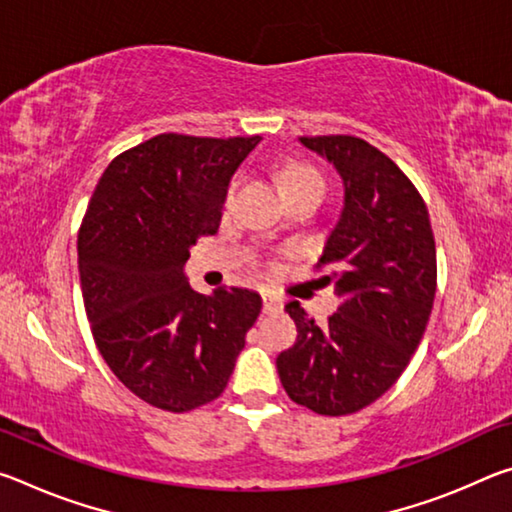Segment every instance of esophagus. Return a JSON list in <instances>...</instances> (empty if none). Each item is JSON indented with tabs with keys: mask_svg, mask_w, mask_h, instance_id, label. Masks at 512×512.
I'll return each instance as SVG.
<instances>
[{
	"mask_svg": "<svg viewBox=\"0 0 512 512\" xmlns=\"http://www.w3.org/2000/svg\"><path fill=\"white\" fill-rule=\"evenodd\" d=\"M262 300H264V314H277V311H282V302L275 296H271V293H264Z\"/></svg>",
	"mask_w": 512,
	"mask_h": 512,
	"instance_id": "obj_1",
	"label": "esophagus"
}]
</instances>
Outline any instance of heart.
<instances>
[{
    "label": "heart",
    "mask_w": 512,
    "mask_h": 512,
    "mask_svg": "<svg viewBox=\"0 0 512 512\" xmlns=\"http://www.w3.org/2000/svg\"><path fill=\"white\" fill-rule=\"evenodd\" d=\"M277 185H280L284 196H291L300 192V189H307L311 185H325V183H323V176H320L311 164L300 162V160H289V162H282L280 169H277ZM230 194H232V187H230Z\"/></svg>",
    "instance_id": "heart-1"
}]
</instances>
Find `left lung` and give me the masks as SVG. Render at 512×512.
Instances as JSON below:
<instances>
[{
	"mask_svg": "<svg viewBox=\"0 0 512 512\" xmlns=\"http://www.w3.org/2000/svg\"><path fill=\"white\" fill-rule=\"evenodd\" d=\"M300 144L343 180V210L318 259L341 307L316 325L289 302L298 339L275 366L293 402L348 415L384 395L420 345L436 296V244L427 205L388 155L352 135Z\"/></svg>",
	"mask_w": 512,
	"mask_h": 512,
	"instance_id": "8db88e82",
	"label": "left lung"
}]
</instances>
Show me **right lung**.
Masks as SVG:
<instances>
[{"label":"right lung","mask_w":512,"mask_h":512,"mask_svg":"<svg viewBox=\"0 0 512 512\" xmlns=\"http://www.w3.org/2000/svg\"><path fill=\"white\" fill-rule=\"evenodd\" d=\"M262 137L158 135L103 171L79 232V273L94 343L128 391L185 413L228 386L262 311L250 289L212 296L185 264L214 235L228 185Z\"/></svg>","instance_id":"add662e5"}]
</instances>
